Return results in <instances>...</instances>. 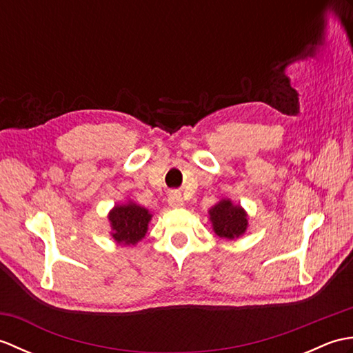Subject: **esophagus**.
<instances>
[{
    "label": "esophagus",
    "instance_id": "esophagus-1",
    "mask_svg": "<svg viewBox=\"0 0 353 353\" xmlns=\"http://www.w3.org/2000/svg\"><path fill=\"white\" fill-rule=\"evenodd\" d=\"M168 205L172 208H181L183 206V199H182V194L179 191H171L168 194Z\"/></svg>",
    "mask_w": 353,
    "mask_h": 353
}]
</instances>
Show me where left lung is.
I'll use <instances>...</instances> for the list:
<instances>
[{
  "label": "left lung",
  "instance_id": "obj_1",
  "mask_svg": "<svg viewBox=\"0 0 353 353\" xmlns=\"http://www.w3.org/2000/svg\"><path fill=\"white\" fill-rule=\"evenodd\" d=\"M215 234L221 238L234 239L247 229V215L241 206H234L230 200H221L209 211Z\"/></svg>",
  "mask_w": 353,
  "mask_h": 353
}]
</instances>
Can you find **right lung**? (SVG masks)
<instances>
[{"mask_svg":"<svg viewBox=\"0 0 353 353\" xmlns=\"http://www.w3.org/2000/svg\"><path fill=\"white\" fill-rule=\"evenodd\" d=\"M150 220H152V215L145 208L134 203L115 206L109 214L112 236L118 244H137L145 236Z\"/></svg>","mask_w":353,"mask_h":353,"instance_id":"add662e5","label":"right lung"}]
</instances>
